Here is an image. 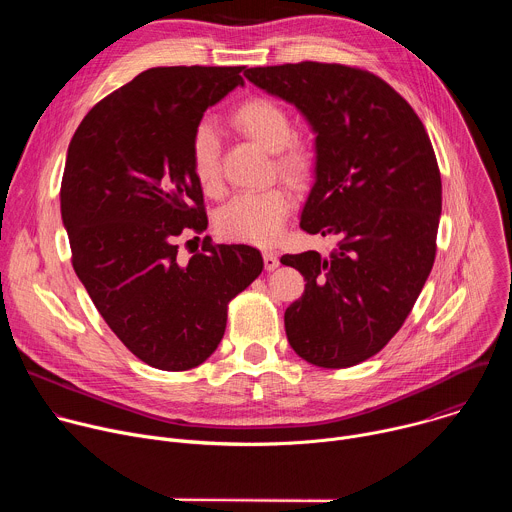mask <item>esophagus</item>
I'll return each instance as SVG.
<instances>
[{
	"label": "esophagus",
	"instance_id": "esophagus-1",
	"mask_svg": "<svg viewBox=\"0 0 512 512\" xmlns=\"http://www.w3.org/2000/svg\"><path fill=\"white\" fill-rule=\"evenodd\" d=\"M263 263H265V269H267V271H273V269L279 267V259H277V255L271 253V251H265V253H263Z\"/></svg>",
	"mask_w": 512,
	"mask_h": 512
}]
</instances>
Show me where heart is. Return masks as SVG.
<instances>
[{
  "mask_svg": "<svg viewBox=\"0 0 512 512\" xmlns=\"http://www.w3.org/2000/svg\"><path fill=\"white\" fill-rule=\"evenodd\" d=\"M233 125L269 154H279L277 168L291 182H306L314 168L312 152L294 143V121L271 99L245 101L233 113ZM190 168L206 194L221 190V141L210 123H200L190 143ZM291 208V196L275 186L235 196L216 214V229L223 237L259 247L273 245L283 231Z\"/></svg>",
  "mask_w": 512,
  "mask_h": 512,
  "instance_id": "1",
  "label": "heart"
}]
</instances>
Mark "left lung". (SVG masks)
I'll return each instance as SVG.
<instances>
[{
	"label": "left lung",
	"mask_w": 512,
	"mask_h": 512,
	"mask_svg": "<svg viewBox=\"0 0 512 512\" xmlns=\"http://www.w3.org/2000/svg\"><path fill=\"white\" fill-rule=\"evenodd\" d=\"M245 77L308 121L314 184L300 225L338 239L326 257H281L306 279L285 310L287 340L316 367H352L397 334L433 267L442 178L431 141L411 105L367 70L300 62Z\"/></svg>",
	"instance_id": "obj_1"
}]
</instances>
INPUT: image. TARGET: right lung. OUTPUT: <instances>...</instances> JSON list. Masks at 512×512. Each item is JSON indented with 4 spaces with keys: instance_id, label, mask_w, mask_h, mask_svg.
I'll list each match as a JSON object with an SVG mask.
<instances>
[{
    "instance_id": "1",
    "label": "right lung",
    "mask_w": 512,
    "mask_h": 512,
    "mask_svg": "<svg viewBox=\"0 0 512 512\" xmlns=\"http://www.w3.org/2000/svg\"><path fill=\"white\" fill-rule=\"evenodd\" d=\"M245 66H158L97 103L72 135L60 188L72 267L115 336L160 371H188L221 344L227 304L257 279L249 245L188 263L176 239L208 227L190 143Z\"/></svg>"
}]
</instances>
